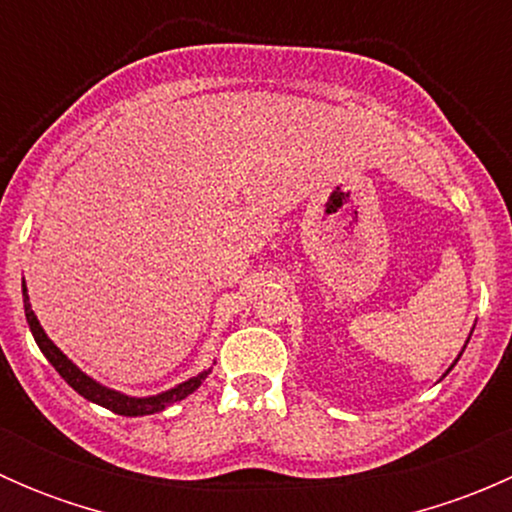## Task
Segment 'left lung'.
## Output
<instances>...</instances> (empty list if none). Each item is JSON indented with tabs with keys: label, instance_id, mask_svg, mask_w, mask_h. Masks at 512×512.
<instances>
[{
	"label": "left lung",
	"instance_id": "obj_1",
	"mask_svg": "<svg viewBox=\"0 0 512 512\" xmlns=\"http://www.w3.org/2000/svg\"><path fill=\"white\" fill-rule=\"evenodd\" d=\"M458 356H461V354H458ZM458 361V359H456ZM456 361H453V366H456ZM453 366H451V369H453ZM451 369H448V371H451Z\"/></svg>",
	"mask_w": 512,
	"mask_h": 512
}]
</instances>
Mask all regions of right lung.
Segmentation results:
<instances>
[{
    "label": "right lung",
    "instance_id": "add662e5",
    "mask_svg": "<svg viewBox=\"0 0 512 512\" xmlns=\"http://www.w3.org/2000/svg\"><path fill=\"white\" fill-rule=\"evenodd\" d=\"M22 294H24V314H27V322H29V329H32L34 334V342L39 344L41 354L49 359V364L54 366L56 371H59L61 379L66 381V384L71 386V389L76 391V394H81L84 399L94 401V404L103 406V409L113 411V414L118 416H148V414H158V411L168 409L170 404H175V401H183L185 396L193 394L195 389H198L200 384H203L205 379H208L210 369L200 371L198 376H193V379L183 381V384L173 386V389L163 391V394H156V396H143V399H136V396H126L121 394V391H113V389H106V386H101L98 381L91 379V376H86L84 371L79 369V366L74 364V361L69 359L64 352H61L59 347H56L54 342H51L49 337H46V332L41 329L39 319H36L34 309H32V302H29V294H27V285L22 282Z\"/></svg>",
    "mask_w": 512,
    "mask_h": 512
}]
</instances>
